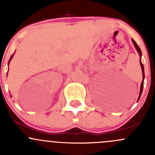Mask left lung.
Instances as JSON below:
<instances>
[{
	"instance_id": "left-lung-1",
	"label": "left lung",
	"mask_w": 155,
	"mask_h": 155,
	"mask_svg": "<svg viewBox=\"0 0 155 155\" xmlns=\"http://www.w3.org/2000/svg\"><path fill=\"white\" fill-rule=\"evenodd\" d=\"M132 42L133 43H134V46H135L136 49H137V51H138L139 54H140V65H141V68H142V72H143V82H142L141 83V86H140V95H139V97H138V101L140 100V97H141V94H142V92H143V83H144V79H145V73H144V67H143V63H142L141 61V57H142V51L141 50H140V47L138 46V45L137 44V43L135 42V40H134V39H132Z\"/></svg>"
}]
</instances>
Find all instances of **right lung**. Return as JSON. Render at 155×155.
Instances as JSON below:
<instances>
[{
    "mask_svg": "<svg viewBox=\"0 0 155 155\" xmlns=\"http://www.w3.org/2000/svg\"><path fill=\"white\" fill-rule=\"evenodd\" d=\"M13 54H12V56H11V57H10V60H9V62H8V65H9V64H10V62L11 59H12V57H13ZM7 73H8V72H7Z\"/></svg>",
    "mask_w": 155,
    "mask_h": 155,
    "instance_id": "1",
    "label": "right lung"
}]
</instances>
